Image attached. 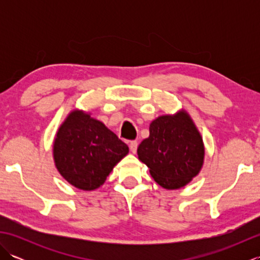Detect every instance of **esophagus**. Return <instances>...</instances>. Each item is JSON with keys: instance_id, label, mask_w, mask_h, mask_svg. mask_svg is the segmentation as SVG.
<instances>
[{"instance_id": "1", "label": "esophagus", "mask_w": 260, "mask_h": 260, "mask_svg": "<svg viewBox=\"0 0 260 260\" xmlns=\"http://www.w3.org/2000/svg\"><path fill=\"white\" fill-rule=\"evenodd\" d=\"M137 142L136 141H132L131 143H129V148H131V151H132V153H136V150H137Z\"/></svg>"}]
</instances>
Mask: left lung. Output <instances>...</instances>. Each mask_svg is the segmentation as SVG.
Listing matches in <instances>:
<instances>
[{
    "instance_id": "obj_1",
    "label": "left lung",
    "mask_w": 260,
    "mask_h": 260,
    "mask_svg": "<svg viewBox=\"0 0 260 260\" xmlns=\"http://www.w3.org/2000/svg\"><path fill=\"white\" fill-rule=\"evenodd\" d=\"M137 154L150 169L152 178L164 189L186 185L203 165L202 137L184 110L163 115L150 125V136L142 141Z\"/></svg>"
}]
</instances>
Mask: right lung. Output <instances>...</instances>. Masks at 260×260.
Masks as SVG:
<instances>
[{
    "instance_id": "right-lung-1",
    "label": "right lung",
    "mask_w": 260,
    "mask_h": 260,
    "mask_svg": "<svg viewBox=\"0 0 260 260\" xmlns=\"http://www.w3.org/2000/svg\"><path fill=\"white\" fill-rule=\"evenodd\" d=\"M128 146L102 121L82 110H73L57 132L53 158L62 178L84 191L98 189Z\"/></svg>"
}]
</instances>
